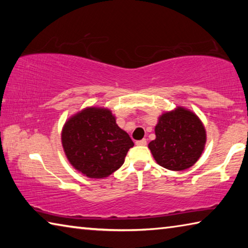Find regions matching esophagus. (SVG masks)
I'll use <instances>...</instances> for the list:
<instances>
[{
	"mask_svg": "<svg viewBox=\"0 0 248 248\" xmlns=\"http://www.w3.org/2000/svg\"><path fill=\"white\" fill-rule=\"evenodd\" d=\"M136 144H137V145H141V146H143V145H146V139L138 140V141H136Z\"/></svg>",
	"mask_w": 248,
	"mask_h": 248,
	"instance_id": "esophagus-1",
	"label": "esophagus"
}]
</instances>
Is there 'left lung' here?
I'll list each match as a JSON object with an SVG mask.
<instances>
[{"label": "left lung", "instance_id": "1", "mask_svg": "<svg viewBox=\"0 0 248 248\" xmlns=\"http://www.w3.org/2000/svg\"><path fill=\"white\" fill-rule=\"evenodd\" d=\"M156 139L149 149L158 165L170 170L189 169L198 161L205 144V130L194 112L177 108L165 112L155 127Z\"/></svg>", "mask_w": 248, "mask_h": 248}]
</instances>
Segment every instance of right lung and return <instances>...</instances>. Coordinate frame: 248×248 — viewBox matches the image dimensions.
<instances>
[{"instance_id": "obj_1", "label": "right lung", "mask_w": 248, "mask_h": 248, "mask_svg": "<svg viewBox=\"0 0 248 248\" xmlns=\"http://www.w3.org/2000/svg\"><path fill=\"white\" fill-rule=\"evenodd\" d=\"M62 145L74 169L90 178H104L124 164L134 144L110 110L91 107L65 124Z\"/></svg>"}]
</instances>
